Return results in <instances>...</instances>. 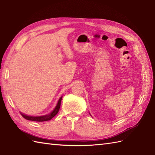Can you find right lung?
I'll list each match as a JSON object with an SVG mask.
<instances>
[{
    "mask_svg": "<svg viewBox=\"0 0 155 155\" xmlns=\"http://www.w3.org/2000/svg\"><path fill=\"white\" fill-rule=\"evenodd\" d=\"M62 97H61L58 101V103L57 104V106L55 107L54 109L52 110L50 114H47V115H43V116H38V117H33V116H28V115L22 113H21V115L22 117H24L25 119L29 120H32V121H37V122H43V121H47V120H51L52 118H53L56 114L58 113V112L60 109V107H61V100H62Z\"/></svg>",
    "mask_w": 155,
    "mask_h": 155,
    "instance_id": "1",
    "label": "right lung"
}]
</instances>
